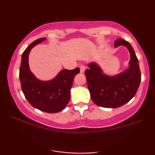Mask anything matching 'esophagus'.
I'll return each mask as SVG.
<instances>
[{
  "mask_svg": "<svg viewBox=\"0 0 155 155\" xmlns=\"http://www.w3.org/2000/svg\"><path fill=\"white\" fill-rule=\"evenodd\" d=\"M79 68H80V72H81V73L84 72V71H85V66H84V65H80Z\"/></svg>",
  "mask_w": 155,
  "mask_h": 155,
  "instance_id": "34e87169",
  "label": "esophagus"
}]
</instances>
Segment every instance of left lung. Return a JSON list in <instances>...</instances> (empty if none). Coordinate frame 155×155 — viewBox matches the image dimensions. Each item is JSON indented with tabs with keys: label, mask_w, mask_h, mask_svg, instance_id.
<instances>
[{
	"label": "left lung",
	"mask_w": 155,
	"mask_h": 155,
	"mask_svg": "<svg viewBox=\"0 0 155 155\" xmlns=\"http://www.w3.org/2000/svg\"><path fill=\"white\" fill-rule=\"evenodd\" d=\"M125 46L130 54V67L115 76H108L102 73L95 63L89 64L85 71L90 97L97 106L105 108H117L127 104L136 95L140 85V74L138 60L132 46L124 39H117L114 47Z\"/></svg>",
	"instance_id": "8db88e82"
}]
</instances>
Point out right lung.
Returning <instances> with one entry per match:
<instances>
[{
  "instance_id": "right-lung-1",
  "label": "right lung",
  "mask_w": 155,
  "mask_h": 155,
  "mask_svg": "<svg viewBox=\"0 0 155 155\" xmlns=\"http://www.w3.org/2000/svg\"><path fill=\"white\" fill-rule=\"evenodd\" d=\"M45 39L41 38L34 41L22 53L19 79L25 97L32 106L47 113H58L68 104L74 76L79 74L80 69H64L54 79L49 81L36 79L30 71L28 55L32 48Z\"/></svg>"
}]
</instances>
